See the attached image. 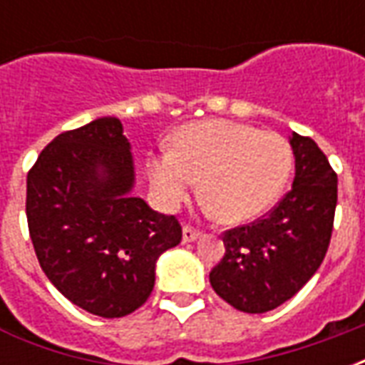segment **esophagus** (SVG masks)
Instances as JSON below:
<instances>
[{"mask_svg": "<svg viewBox=\"0 0 365 365\" xmlns=\"http://www.w3.org/2000/svg\"><path fill=\"white\" fill-rule=\"evenodd\" d=\"M182 237H183V242H195V240L201 237V232L193 229V227H183Z\"/></svg>", "mask_w": 365, "mask_h": 365, "instance_id": "esophagus-1", "label": "esophagus"}]
</instances>
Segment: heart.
<instances>
[{
	"label": "heart",
	"instance_id": "1",
	"mask_svg": "<svg viewBox=\"0 0 365 365\" xmlns=\"http://www.w3.org/2000/svg\"><path fill=\"white\" fill-rule=\"evenodd\" d=\"M291 166L293 150L283 136L213 119L183 125L170 150L148 158L146 174L164 209L185 201L201 180V199L215 219L240 225L258 219L279 199Z\"/></svg>",
	"mask_w": 365,
	"mask_h": 365
}]
</instances>
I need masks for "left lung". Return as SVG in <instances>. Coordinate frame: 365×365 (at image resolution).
<instances>
[{
  "instance_id": "obj_1",
  "label": "left lung",
  "mask_w": 365,
  "mask_h": 365,
  "mask_svg": "<svg viewBox=\"0 0 365 365\" xmlns=\"http://www.w3.org/2000/svg\"><path fill=\"white\" fill-rule=\"evenodd\" d=\"M295 178L264 219L227 230L211 269L215 293L242 313H268L305 285L329 250L338 178L313 138L293 133Z\"/></svg>"
}]
</instances>
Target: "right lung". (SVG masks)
Returning <instances> with one entry per match:
<instances>
[{
  "mask_svg": "<svg viewBox=\"0 0 365 365\" xmlns=\"http://www.w3.org/2000/svg\"><path fill=\"white\" fill-rule=\"evenodd\" d=\"M135 162L117 117L62 133L27 175V222L41 268L74 305L103 319L150 297L156 262L182 227L133 195Z\"/></svg>",
  "mask_w": 365,
  "mask_h": 365,
  "instance_id": "1",
  "label": "right lung"
}]
</instances>
